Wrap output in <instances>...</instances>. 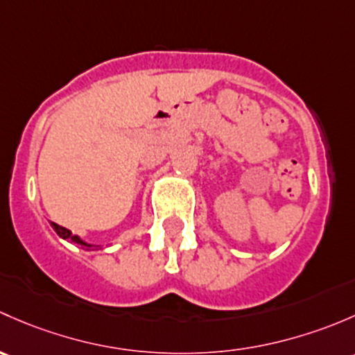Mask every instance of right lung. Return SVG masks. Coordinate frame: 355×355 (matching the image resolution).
<instances>
[{
  "instance_id": "right-lung-1",
  "label": "right lung",
  "mask_w": 355,
  "mask_h": 355,
  "mask_svg": "<svg viewBox=\"0 0 355 355\" xmlns=\"http://www.w3.org/2000/svg\"><path fill=\"white\" fill-rule=\"evenodd\" d=\"M51 225H53V229H54V231H56L58 236L63 237V239H69V241H71V243H76V244H78V246L87 248V250H89V248H92V244L83 243V241L80 239L78 236H75V234H71V231H68V229L63 227V225H58L56 222H51Z\"/></svg>"
}]
</instances>
